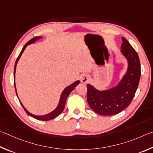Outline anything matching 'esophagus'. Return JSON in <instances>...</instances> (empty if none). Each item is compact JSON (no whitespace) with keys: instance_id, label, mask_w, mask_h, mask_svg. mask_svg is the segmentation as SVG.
Wrapping results in <instances>:
<instances>
[{"instance_id":"obj_1","label":"esophagus","mask_w":153,"mask_h":153,"mask_svg":"<svg viewBox=\"0 0 153 153\" xmlns=\"http://www.w3.org/2000/svg\"><path fill=\"white\" fill-rule=\"evenodd\" d=\"M89 79H90V77H89V75L83 74L81 77V82H82V83L86 84V83H87L88 82H89Z\"/></svg>"}]
</instances>
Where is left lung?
Segmentation results:
<instances>
[{"label": "left lung", "mask_w": 153, "mask_h": 153, "mask_svg": "<svg viewBox=\"0 0 153 153\" xmlns=\"http://www.w3.org/2000/svg\"><path fill=\"white\" fill-rule=\"evenodd\" d=\"M121 53L128 62V68L116 86L99 90L88 84L87 101L93 111L103 116H113L126 109L132 101L140 78V63L137 52L128 40L122 37Z\"/></svg>", "instance_id": "1"}]
</instances>
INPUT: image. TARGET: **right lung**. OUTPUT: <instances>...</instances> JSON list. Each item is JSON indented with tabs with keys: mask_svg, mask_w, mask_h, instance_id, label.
<instances>
[{
	"mask_svg": "<svg viewBox=\"0 0 153 153\" xmlns=\"http://www.w3.org/2000/svg\"><path fill=\"white\" fill-rule=\"evenodd\" d=\"M42 37L39 36V37H33V38H32L31 39L29 40V41L27 43V44L24 45L22 50H21V53H19V55L18 58H17V60H16V62H15V68H14V84H15V91H16V94H17V97L19 99V97H18V95H17V89H16V85H15V72H16V67H17V62L19 60L21 55H22V53H23L24 51H25L26 47L27 46V45H30L31 44H33V43L36 42V41H37V40H39L40 39H42ZM80 81H76L74 82L73 83L70 85L69 86L66 87L65 89H64L63 90V91L61 93V95H60V100H59V103L58 104V105L56 108L53 109V110L52 111L50 112V113H48L47 114H45V115H42V116H37V115H35V114H31L29 112V111H27V109L25 107L23 106V105L22 104V103L21 102V101L19 100H19L20 103L21 104V105H22L23 108L24 109V110L25 111V112L29 116H31L32 117H33V118L35 119H37V120H43V121H48V120H52L53 118H55V117H58L59 115H60L62 112L63 111L64 109V107H65V103H66V98L69 95L70 93H71L72 91H73V89H74L75 87H76L77 85H78L79 84Z\"/></svg>",
	"mask_w": 153,
	"mask_h": 153,
	"instance_id": "1",
	"label": "right lung"
}]
</instances>
